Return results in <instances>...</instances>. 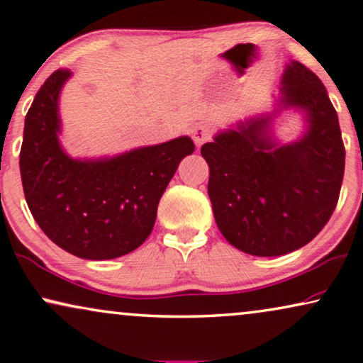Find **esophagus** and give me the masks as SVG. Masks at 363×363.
<instances>
[{
    "mask_svg": "<svg viewBox=\"0 0 363 363\" xmlns=\"http://www.w3.org/2000/svg\"><path fill=\"white\" fill-rule=\"evenodd\" d=\"M192 139L195 142V145L199 148L203 145L205 142H208L211 139V128L206 124H197L192 129Z\"/></svg>",
    "mask_w": 363,
    "mask_h": 363,
    "instance_id": "obj_1",
    "label": "esophagus"
}]
</instances>
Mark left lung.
<instances>
[{"label":"left lung","instance_id":"obj_1","mask_svg":"<svg viewBox=\"0 0 363 363\" xmlns=\"http://www.w3.org/2000/svg\"><path fill=\"white\" fill-rule=\"evenodd\" d=\"M273 114L239 123L202 147L208 195L224 239L257 257H278L308 244L330 220L341 192L346 150L325 85L291 61ZM306 113L308 132L278 146L269 132L281 108Z\"/></svg>","mask_w":363,"mask_h":363}]
</instances>
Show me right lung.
Masks as SVG:
<instances>
[{
	"instance_id": "add662e5",
	"label": "right lung",
	"mask_w": 363,
	"mask_h": 363,
	"mask_svg": "<svg viewBox=\"0 0 363 363\" xmlns=\"http://www.w3.org/2000/svg\"><path fill=\"white\" fill-rule=\"evenodd\" d=\"M71 74L55 71L28 108L22 187L33 220L57 247L85 260H109L145 242L161 195L195 145L191 137H177L113 158H71L57 139V99Z\"/></svg>"
}]
</instances>
